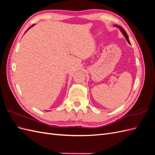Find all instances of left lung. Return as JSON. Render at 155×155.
<instances>
[{
  "label": "left lung",
  "instance_id": "1",
  "mask_svg": "<svg viewBox=\"0 0 155 155\" xmlns=\"http://www.w3.org/2000/svg\"><path fill=\"white\" fill-rule=\"evenodd\" d=\"M116 26H117V27H118V28H119L120 30H121V31L122 32V34H124V35L125 36L126 40L127 41V42H128V43H129V44H130V41H129V37H128L127 34V33H126V31H125V30L122 27H121V26H116Z\"/></svg>",
  "mask_w": 155,
  "mask_h": 155
}]
</instances>
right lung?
I'll use <instances>...</instances> for the list:
<instances>
[{"mask_svg": "<svg viewBox=\"0 0 155 155\" xmlns=\"http://www.w3.org/2000/svg\"><path fill=\"white\" fill-rule=\"evenodd\" d=\"M34 25H32V26H30V28H28V29H30V28H31V27H32V26H34Z\"/></svg>", "mask_w": 155, "mask_h": 155, "instance_id": "obj_1", "label": "right lung"}]
</instances>
